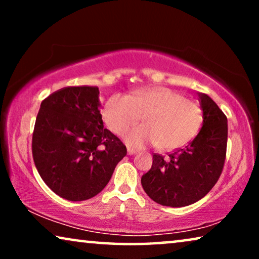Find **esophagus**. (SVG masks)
<instances>
[{
  "label": "esophagus",
  "mask_w": 259,
  "mask_h": 259,
  "mask_svg": "<svg viewBox=\"0 0 259 259\" xmlns=\"http://www.w3.org/2000/svg\"><path fill=\"white\" fill-rule=\"evenodd\" d=\"M137 152H138V150H134V148L127 147V153H128V154H136Z\"/></svg>",
  "instance_id": "1"
}]
</instances>
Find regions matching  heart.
<instances>
[{
  "instance_id": "obj_1",
  "label": "heart",
  "mask_w": 259,
  "mask_h": 259,
  "mask_svg": "<svg viewBox=\"0 0 259 259\" xmlns=\"http://www.w3.org/2000/svg\"><path fill=\"white\" fill-rule=\"evenodd\" d=\"M144 126L125 136L131 146L157 145L162 151L176 150L196 136L203 121L201 108L196 101L184 98L168 87L155 86L115 94L106 101L102 119L113 133L121 136L140 121Z\"/></svg>"
}]
</instances>
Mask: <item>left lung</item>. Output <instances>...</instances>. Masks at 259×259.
Listing matches in <instances>:
<instances>
[{"mask_svg":"<svg viewBox=\"0 0 259 259\" xmlns=\"http://www.w3.org/2000/svg\"><path fill=\"white\" fill-rule=\"evenodd\" d=\"M203 127L187 146L167 157L154 153L141 185L155 203L171 207L187 206L210 192L224 167L228 145V119L217 104L199 93Z\"/></svg>","mask_w":259,"mask_h":259,"instance_id":"1","label":"left lung"}]
</instances>
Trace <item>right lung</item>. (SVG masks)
<instances>
[{"label": "right lung", "mask_w": 259, "mask_h": 259, "mask_svg": "<svg viewBox=\"0 0 259 259\" xmlns=\"http://www.w3.org/2000/svg\"><path fill=\"white\" fill-rule=\"evenodd\" d=\"M99 88L65 87L41 102L31 141L38 175L58 196L90 199L107 185L127 153L118 137L104 128Z\"/></svg>", "instance_id": "1"}]
</instances>
